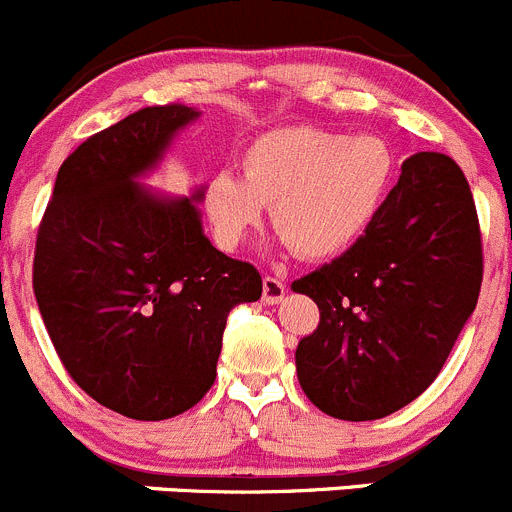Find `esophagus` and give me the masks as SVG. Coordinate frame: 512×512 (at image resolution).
I'll return each instance as SVG.
<instances>
[{"mask_svg": "<svg viewBox=\"0 0 512 512\" xmlns=\"http://www.w3.org/2000/svg\"><path fill=\"white\" fill-rule=\"evenodd\" d=\"M284 296H286L284 281L274 279V276H266L264 291H261V299H264V304H279V301H284Z\"/></svg>", "mask_w": 512, "mask_h": 512, "instance_id": "obj_1", "label": "esophagus"}]
</instances>
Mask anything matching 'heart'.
<instances>
[{
	"mask_svg": "<svg viewBox=\"0 0 512 512\" xmlns=\"http://www.w3.org/2000/svg\"><path fill=\"white\" fill-rule=\"evenodd\" d=\"M241 178L208 180L203 208L213 238L236 251L271 206L274 226L299 256L347 251L382 208L394 155L377 135H344L311 125L266 130L241 150Z\"/></svg>",
	"mask_w": 512,
	"mask_h": 512,
	"instance_id": "heart-1",
	"label": "heart"
}]
</instances>
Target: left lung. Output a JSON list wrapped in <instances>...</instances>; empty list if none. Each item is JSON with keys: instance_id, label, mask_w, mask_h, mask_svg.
Segmentation results:
<instances>
[{"instance_id": "1", "label": "left lung", "mask_w": 512, "mask_h": 512, "mask_svg": "<svg viewBox=\"0 0 512 512\" xmlns=\"http://www.w3.org/2000/svg\"><path fill=\"white\" fill-rule=\"evenodd\" d=\"M483 251L465 175L415 153L362 238L294 281L319 306L296 347L306 397L329 417L379 420L420 397L475 311Z\"/></svg>"}]
</instances>
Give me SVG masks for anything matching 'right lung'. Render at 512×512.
I'll return each mask as SVG.
<instances>
[{"instance_id":"add662e5","label":"right lung","mask_w":512,"mask_h":512,"mask_svg":"<svg viewBox=\"0 0 512 512\" xmlns=\"http://www.w3.org/2000/svg\"><path fill=\"white\" fill-rule=\"evenodd\" d=\"M201 118L145 107L62 163L34 251V296L70 377L107 410L158 422L216 382L228 311L261 299V276L203 233L206 186H145L175 135Z\"/></svg>"}]
</instances>
